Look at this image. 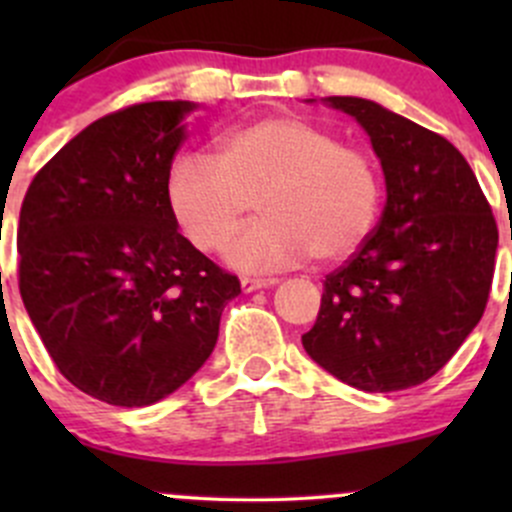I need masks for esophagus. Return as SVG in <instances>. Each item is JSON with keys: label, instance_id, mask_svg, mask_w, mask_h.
Listing matches in <instances>:
<instances>
[{"label": "esophagus", "instance_id": "1", "mask_svg": "<svg viewBox=\"0 0 512 512\" xmlns=\"http://www.w3.org/2000/svg\"><path fill=\"white\" fill-rule=\"evenodd\" d=\"M277 277H242L240 280V287L242 292H255V289H262V287H272L277 285Z\"/></svg>", "mask_w": 512, "mask_h": 512}]
</instances>
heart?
<instances>
[{
  "label": "heart",
  "mask_w": 512,
  "mask_h": 512,
  "mask_svg": "<svg viewBox=\"0 0 512 512\" xmlns=\"http://www.w3.org/2000/svg\"><path fill=\"white\" fill-rule=\"evenodd\" d=\"M165 193L200 252H218L255 203L262 218L227 257L245 270H277L307 255L319 265L354 255L374 232L384 185L364 148L304 118L267 116L220 133L213 156L180 153Z\"/></svg>",
  "instance_id": "b5f03b06"
}]
</instances>
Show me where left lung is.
Segmentation results:
<instances>
[{
  "label": "left lung",
  "instance_id": "1",
  "mask_svg": "<svg viewBox=\"0 0 512 512\" xmlns=\"http://www.w3.org/2000/svg\"><path fill=\"white\" fill-rule=\"evenodd\" d=\"M327 101L369 133L386 205L369 240L327 275L302 344L354 389H411L441 371L483 317L498 225L451 141L366 98Z\"/></svg>",
  "mask_w": 512,
  "mask_h": 512
}]
</instances>
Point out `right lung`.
Instances as JSON below:
<instances>
[{
    "label": "right lung",
    "mask_w": 512,
    "mask_h": 512,
    "mask_svg": "<svg viewBox=\"0 0 512 512\" xmlns=\"http://www.w3.org/2000/svg\"><path fill=\"white\" fill-rule=\"evenodd\" d=\"M190 101L113 111L34 175L19 213V292L56 369L113 406H148L213 354L240 280L178 232L168 170Z\"/></svg>",
    "instance_id": "obj_1"
}]
</instances>
